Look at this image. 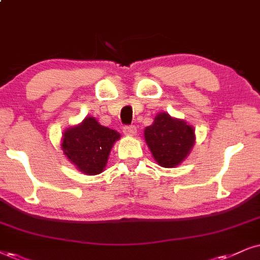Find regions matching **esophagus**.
Masks as SVG:
<instances>
[{
	"instance_id": "34e87169",
	"label": "esophagus",
	"mask_w": 260,
	"mask_h": 260,
	"mask_svg": "<svg viewBox=\"0 0 260 260\" xmlns=\"http://www.w3.org/2000/svg\"><path fill=\"white\" fill-rule=\"evenodd\" d=\"M124 134L127 136H135L137 134V129L136 126H134V125H129V126H124Z\"/></svg>"
}]
</instances>
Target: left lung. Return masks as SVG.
Returning a JSON list of instances; mask_svg holds the SVG:
<instances>
[{"label":"left lung","instance_id":"1","mask_svg":"<svg viewBox=\"0 0 260 260\" xmlns=\"http://www.w3.org/2000/svg\"><path fill=\"white\" fill-rule=\"evenodd\" d=\"M145 141L153 158L162 168H176L190 154L195 145V129L183 119L159 112L145 129Z\"/></svg>","mask_w":260,"mask_h":260}]
</instances>
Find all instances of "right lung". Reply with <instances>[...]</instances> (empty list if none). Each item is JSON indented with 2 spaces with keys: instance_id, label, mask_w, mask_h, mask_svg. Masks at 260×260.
<instances>
[{
  "instance_id": "right-lung-1",
  "label": "right lung",
  "mask_w": 260,
  "mask_h": 260,
  "mask_svg": "<svg viewBox=\"0 0 260 260\" xmlns=\"http://www.w3.org/2000/svg\"><path fill=\"white\" fill-rule=\"evenodd\" d=\"M119 139L118 131L104 126L94 117H85L63 131L61 148L79 171L94 176L104 171L112 147Z\"/></svg>"
}]
</instances>
